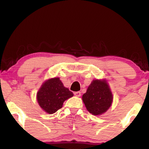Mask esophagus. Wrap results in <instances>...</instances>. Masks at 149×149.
<instances>
[{"label": "esophagus", "mask_w": 149, "mask_h": 149, "mask_svg": "<svg viewBox=\"0 0 149 149\" xmlns=\"http://www.w3.org/2000/svg\"><path fill=\"white\" fill-rule=\"evenodd\" d=\"M74 95L76 96V97H80V96L81 95V93L80 92V91H77V92H74Z\"/></svg>", "instance_id": "34e87169"}]
</instances>
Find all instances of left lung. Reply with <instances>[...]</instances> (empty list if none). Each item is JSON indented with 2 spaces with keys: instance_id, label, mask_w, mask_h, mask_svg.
Here are the masks:
<instances>
[{
  "instance_id": "1",
  "label": "left lung",
  "mask_w": 149,
  "mask_h": 149,
  "mask_svg": "<svg viewBox=\"0 0 149 149\" xmlns=\"http://www.w3.org/2000/svg\"><path fill=\"white\" fill-rule=\"evenodd\" d=\"M82 100L89 113L100 115L111 107L113 95L106 81L94 80L82 95Z\"/></svg>"
}]
</instances>
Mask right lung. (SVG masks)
<instances>
[{"label":"right lung","mask_w":149,"mask_h":149,"mask_svg":"<svg viewBox=\"0 0 149 149\" xmlns=\"http://www.w3.org/2000/svg\"><path fill=\"white\" fill-rule=\"evenodd\" d=\"M72 96L73 93L64 86L59 78H53L41 86L37 93V100L45 112L53 114L62 108L66 100Z\"/></svg>","instance_id":"add662e5"}]
</instances>
